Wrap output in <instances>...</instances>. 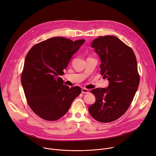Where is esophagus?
Listing matches in <instances>:
<instances>
[{
    "label": "esophagus",
    "mask_w": 156,
    "mask_h": 156,
    "mask_svg": "<svg viewBox=\"0 0 156 156\" xmlns=\"http://www.w3.org/2000/svg\"><path fill=\"white\" fill-rule=\"evenodd\" d=\"M89 90L86 88L82 89V93H83V94H87V93H89Z\"/></svg>",
    "instance_id": "34e87169"
}]
</instances>
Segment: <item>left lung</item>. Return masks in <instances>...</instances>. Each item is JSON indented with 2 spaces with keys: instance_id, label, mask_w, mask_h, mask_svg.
Returning <instances> with one entry per match:
<instances>
[{
  "instance_id": "8db88e82",
  "label": "left lung",
  "mask_w": 156,
  "mask_h": 156,
  "mask_svg": "<svg viewBox=\"0 0 156 156\" xmlns=\"http://www.w3.org/2000/svg\"><path fill=\"white\" fill-rule=\"evenodd\" d=\"M91 47L101 61V74L109 84L91 90L95 102L89 111L99 122H112L126 112L138 89L140 78L136 57L130 47L113 35L95 39Z\"/></svg>"
}]
</instances>
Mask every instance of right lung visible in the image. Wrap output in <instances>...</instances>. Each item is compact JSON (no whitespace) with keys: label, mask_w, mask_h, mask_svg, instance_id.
Segmentation results:
<instances>
[{"label":"right lung","mask_w":156,"mask_h":156,"mask_svg":"<svg viewBox=\"0 0 156 156\" xmlns=\"http://www.w3.org/2000/svg\"><path fill=\"white\" fill-rule=\"evenodd\" d=\"M84 42L55 37L35 44L27 53L22 86L29 107L41 118L49 121L59 119L80 94V87L64 85L59 76L64 74L72 56Z\"/></svg>","instance_id":"1"}]
</instances>
